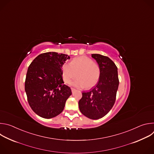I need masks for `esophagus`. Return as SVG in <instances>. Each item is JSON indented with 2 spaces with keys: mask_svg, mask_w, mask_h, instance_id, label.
I'll use <instances>...</instances> for the list:
<instances>
[{
  "mask_svg": "<svg viewBox=\"0 0 154 154\" xmlns=\"http://www.w3.org/2000/svg\"><path fill=\"white\" fill-rule=\"evenodd\" d=\"M71 91H72V93H74V92L75 91V89L72 88H71Z\"/></svg>",
  "mask_w": 154,
  "mask_h": 154,
  "instance_id": "obj_1",
  "label": "esophagus"
}]
</instances>
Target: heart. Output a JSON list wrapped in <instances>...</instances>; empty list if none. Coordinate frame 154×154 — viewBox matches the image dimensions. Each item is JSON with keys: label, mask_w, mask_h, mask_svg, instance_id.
I'll return each mask as SVG.
<instances>
[{"label": "heart", "mask_w": 154, "mask_h": 154, "mask_svg": "<svg viewBox=\"0 0 154 154\" xmlns=\"http://www.w3.org/2000/svg\"><path fill=\"white\" fill-rule=\"evenodd\" d=\"M62 74L64 81L69 83L77 77L78 79L72 83L77 88L86 87L90 88L98 82L100 70L97 63L88 57H81L74 58L70 63L63 65Z\"/></svg>", "instance_id": "b5f03b06"}]
</instances>
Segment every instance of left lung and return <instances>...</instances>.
<instances>
[{
  "label": "left lung",
  "mask_w": 154,
  "mask_h": 154,
  "mask_svg": "<svg viewBox=\"0 0 154 154\" xmlns=\"http://www.w3.org/2000/svg\"><path fill=\"white\" fill-rule=\"evenodd\" d=\"M91 57L100 67V78L96 86L89 91L82 93L79 106L86 117L98 119L105 116L114 105L119 79L118 68L110 58L100 54H91Z\"/></svg>",
  "instance_id": "1"
}]
</instances>
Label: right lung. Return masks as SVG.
I'll use <instances>...</instances> for the list:
<instances>
[{"label":"right lung","instance_id":"right-lung-1","mask_svg":"<svg viewBox=\"0 0 154 154\" xmlns=\"http://www.w3.org/2000/svg\"><path fill=\"white\" fill-rule=\"evenodd\" d=\"M70 57L50 52L36 57L28 68L25 91L32 110L38 116L50 119L60 115L66 101L72 94L64 84L62 67Z\"/></svg>","mask_w":154,"mask_h":154}]
</instances>
